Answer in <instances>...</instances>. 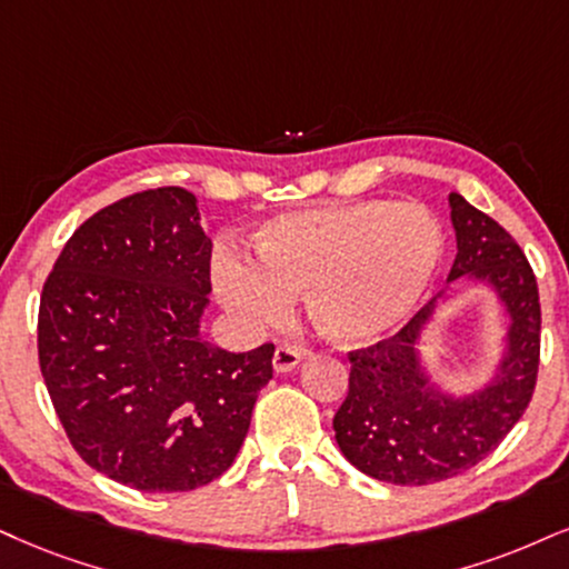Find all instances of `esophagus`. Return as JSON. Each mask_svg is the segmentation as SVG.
<instances>
[{
  "mask_svg": "<svg viewBox=\"0 0 569 569\" xmlns=\"http://www.w3.org/2000/svg\"><path fill=\"white\" fill-rule=\"evenodd\" d=\"M303 361V353H300L298 348H290V346H279L273 350V371H292L298 367V363Z\"/></svg>",
  "mask_w": 569,
  "mask_h": 569,
  "instance_id": "obj_1",
  "label": "esophagus"
}]
</instances>
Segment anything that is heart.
Listing matches in <instances>:
<instances>
[{
  "mask_svg": "<svg viewBox=\"0 0 569 569\" xmlns=\"http://www.w3.org/2000/svg\"><path fill=\"white\" fill-rule=\"evenodd\" d=\"M256 263L221 252L213 287L250 329L282 325L292 296L327 338L375 340L409 317L443 256V229L430 210L385 200L292 210L252 234Z\"/></svg>",
  "mask_w": 569,
  "mask_h": 569,
  "instance_id": "obj_1",
  "label": "heart"
}]
</instances>
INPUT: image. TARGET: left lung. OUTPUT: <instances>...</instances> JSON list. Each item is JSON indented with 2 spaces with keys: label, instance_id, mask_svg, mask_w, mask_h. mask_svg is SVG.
<instances>
[{
  "label": "left lung",
  "instance_id": "8db88e82",
  "mask_svg": "<svg viewBox=\"0 0 569 569\" xmlns=\"http://www.w3.org/2000/svg\"><path fill=\"white\" fill-rule=\"evenodd\" d=\"M456 261L448 279L490 282L507 306L509 350L486 390L448 398L419 369L417 340L435 300L396 335L350 350L348 396L335 413V440L356 469L392 486H430L480 465L520 422L541 367V300L515 237L451 194Z\"/></svg>",
  "mask_w": 569,
  "mask_h": 569
}]
</instances>
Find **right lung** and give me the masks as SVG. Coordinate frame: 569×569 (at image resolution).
Masks as SVG:
<instances>
[{"mask_svg": "<svg viewBox=\"0 0 569 569\" xmlns=\"http://www.w3.org/2000/svg\"><path fill=\"white\" fill-rule=\"evenodd\" d=\"M210 250L192 192L144 189L83 221L41 290L39 367L70 446L144 493L221 478L273 377L271 342L200 338Z\"/></svg>", "mask_w": 569, "mask_h": 569, "instance_id": "1", "label": "right lung"}]
</instances>
